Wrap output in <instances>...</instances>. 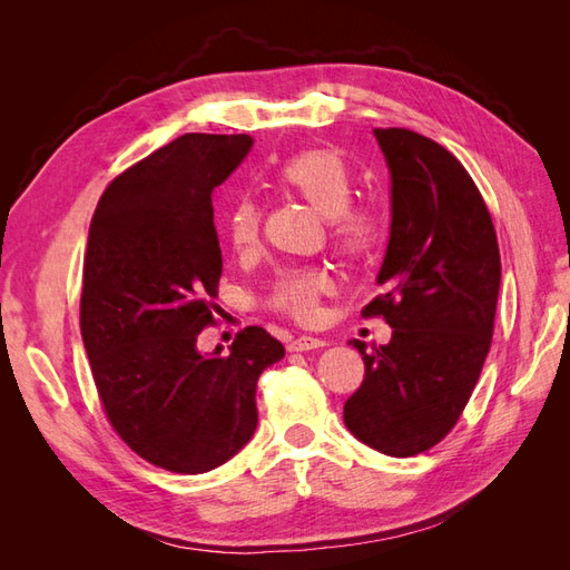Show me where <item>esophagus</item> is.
Instances as JSON below:
<instances>
[{
    "label": "esophagus",
    "mask_w": 570,
    "mask_h": 570,
    "mask_svg": "<svg viewBox=\"0 0 570 570\" xmlns=\"http://www.w3.org/2000/svg\"><path fill=\"white\" fill-rule=\"evenodd\" d=\"M321 347H325V342L312 335H299L287 344L289 352H308V350H321Z\"/></svg>",
    "instance_id": "34e87169"
}]
</instances>
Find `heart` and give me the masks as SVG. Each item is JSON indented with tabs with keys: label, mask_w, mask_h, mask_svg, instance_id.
Instances as JSON below:
<instances>
[{
	"label": "heart",
	"mask_w": 570,
	"mask_h": 570,
	"mask_svg": "<svg viewBox=\"0 0 570 570\" xmlns=\"http://www.w3.org/2000/svg\"><path fill=\"white\" fill-rule=\"evenodd\" d=\"M275 180L287 193L302 197L327 223V237L344 258H364L381 239V218L368 206H352L354 174L337 151L312 149L287 159ZM256 204L249 197H237L223 214V233L235 252H249L258 243ZM331 289V278L312 266H287L275 273L266 304L273 312L299 323L314 321L318 299Z\"/></svg>",
	"instance_id": "heart-1"
}]
</instances>
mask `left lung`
Here are the masks:
<instances>
[{"label":"left lung","instance_id":"left-lung-1","mask_svg":"<svg viewBox=\"0 0 570 570\" xmlns=\"http://www.w3.org/2000/svg\"><path fill=\"white\" fill-rule=\"evenodd\" d=\"M392 176L390 245L364 306L392 340L366 352L364 381L344 402V423L387 456L442 442L469 404L485 364L502 262L494 223L452 151L406 128H375Z\"/></svg>","mask_w":570,"mask_h":570}]
</instances>
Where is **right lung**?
Returning a JSON list of instances; mask_svg holds the SVG:
<instances>
[{
	"instance_id": "obj_1",
	"label": "right lung",
	"mask_w": 570,
	"mask_h": 570,
	"mask_svg": "<svg viewBox=\"0 0 570 570\" xmlns=\"http://www.w3.org/2000/svg\"><path fill=\"white\" fill-rule=\"evenodd\" d=\"M252 145L185 132L116 176L90 223L80 333L99 402L116 435L170 473H206L243 450L258 375L285 356L262 325L228 354L197 352L223 268L212 193Z\"/></svg>"
}]
</instances>
